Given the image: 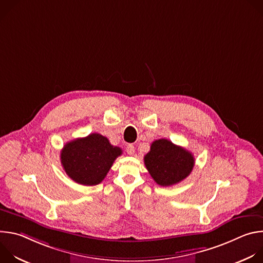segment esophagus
Segmentation results:
<instances>
[{
  "label": "esophagus",
  "mask_w": 263,
  "mask_h": 263,
  "mask_svg": "<svg viewBox=\"0 0 263 263\" xmlns=\"http://www.w3.org/2000/svg\"><path fill=\"white\" fill-rule=\"evenodd\" d=\"M126 152L129 154V155H134L135 153V147L133 144H128L127 147H126Z\"/></svg>",
  "instance_id": "obj_1"
}]
</instances>
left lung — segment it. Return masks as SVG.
<instances>
[{
	"label": "left lung",
	"mask_w": 263,
	"mask_h": 263,
	"mask_svg": "<svg viewBox=\"0 0 263 263\" xmlns=\"http://www.w3.org/2000/svg\"><path fill=\"white\" fill-rule=\"evenodd\" d=\"M143 160L149 175L160 186L181 182L195 166V158L190 151L165 138L153 141Z\"/></svg>",
	"instance_id": "1"
}]
</instances>
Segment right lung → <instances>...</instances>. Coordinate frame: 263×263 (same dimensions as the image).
Masks as SVG:
<instances>
[{"label":"right lung","mask_w":263,"mask_h":263,"mask_svg":"<svg viewBox=\"0 0 263 263\" xmlns=\"http://www.w3.org/2000/svg\"><path fill=\"white\" fill-rule=\"evenodd\" d=\"M122 153V148L112 145L107 137L91 133L65 143L61 149L60 160L71 180L82 185L93 186L104 180Z\"/></svg>","instance_id":"obj_1"}]
</instances>
